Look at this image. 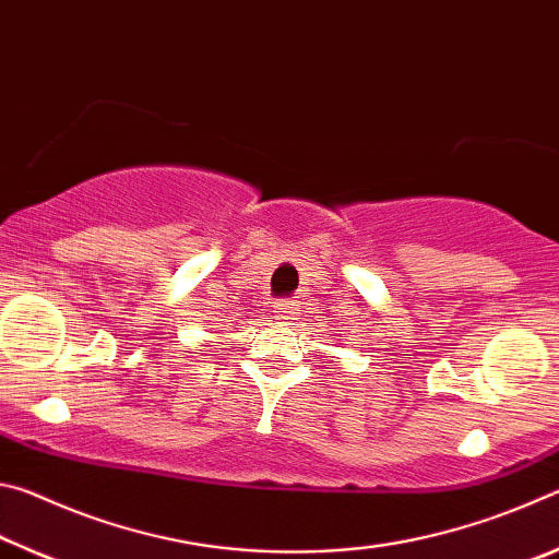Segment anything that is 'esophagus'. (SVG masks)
<instances>
[{
	"label": "esophagus",
	"instance_id": "1",
	"mask_svg": "<svg viewBox=\"0 0 559 559\" xmlns=\"http://www.w3.org/2000/svg\"><path fill=\"white\" fill-rule=\"evenodd\" d=\"M273 316H276L281 323H288V320H293V306L290 302H276V306H273Z\"/></svg>",
	"mask_w": 559,
	"mask_h": 559
}]
</instances>
